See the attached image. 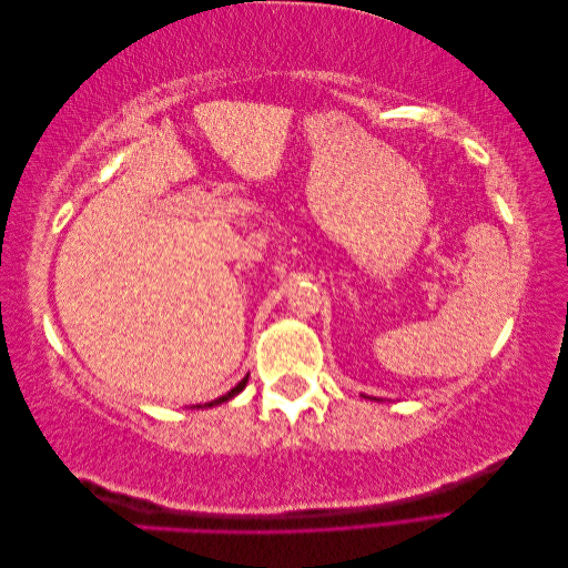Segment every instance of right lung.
Masks as SVG:
<instances>
[{"label": "right lung", "instance_id": "add662e5", "mask_svg": "<svg viewBox=\"0 0 568 568\" xmlns=\"http://www.w3.org/2000/svg\"><path fill=\"white\" fill-rule=\"evenodd\" d=\"M246 384H248V374L244 376V379L242 382H239L230 393H225V395H220V398L217 400H211V403H205L203 407H213V405H220V403H227V400H232L234 398V395H239V393H242L244 388H246ZM201 405H196V409H199Z\"/></svg>", "mask_w": 568, "mask_h": 568}]
</instances>
